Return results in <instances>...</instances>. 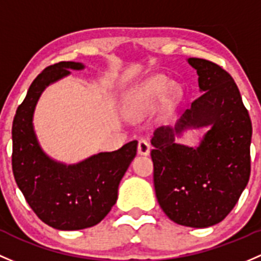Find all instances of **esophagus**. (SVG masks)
Masks as SVG:
<instances>
[{
	"label": "esophagus",
	"mask_w": 261,
	"mask_h": 261,
	"mask_svg": "<svg viewBox=\"0 0 261 261\" xmlns=\"http://www.w3.org/2000/svg\"><path fill=\"white\" fill-rule=\"evenodd\" d=\"M150 152V146L149 143L147 141H144V139H141V141L138 142V153L141 155H148Z\"/></svg>",
	"instance_id": "obj_1"
}]
</instances>
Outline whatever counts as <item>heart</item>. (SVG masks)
Listing matches in <instances>:
<instances>
[{
	"label": "heart",
	"mask_w": 261,
	"mask_h": 261,
	"mask_svg": "<svg viewBox=\"0 0 261 261\" xmlns=\"http://www.w3.org/2000/svg\"><path fill=\"white\" fill-rule=\"evenodd\" d=\"M168 85H170V82L166 76L158 75V76L150 77L128 94L123 104L124 114L129 118H142L154 111L165 96ZM174 93H176V89L171 88L166 103H172Z\"/></svg>",
	"instance_id": "b5f03b06"
}]
</instances>
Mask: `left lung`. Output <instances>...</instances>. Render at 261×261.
<instances>
[{
  "instance_id": "8db88e82",
  "label": "left lung",
  "mask_w": 261,
  "mask_h": 261,
  "mask_svg": "<svg viewBox=\"0 0 261 261\" xmlns=\"http://www.w3.org/2000/svg\"><path fill=\"white\" fill-rule=\"evenodd\" d=\"M187 63L198 75L202 95L174 127L154 130L153 181L155 197L173 222L203 229L221 222L250 177L251 120L229 72L205 59ZM207 127L193 147L178 144L185 131Z\"/></svg>"
}]
</instances>
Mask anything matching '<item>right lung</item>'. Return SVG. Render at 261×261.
Masks as SVG:
<instances>
[{
	"label": "right lung",
	"instance_id": "1",
	"mask_svg": "<svg viewBox=\"0 0 261 261\" xmlns=\"http://www.w3.org/2000/svg\"><path fill=\"white\" fill-rule=\"evenodd\" d=\"M83 63L61 61L47 66L32 82L12 124V171L18 189L41 221L63 231L99 224L118 198V187L137 154L132 141L113 152H100L77 163L51 158L34 127L37 101L47 87L84 70Z\"/></svg>",
	"mask_w": 261,
	"mask_h": 261
}]
</instances>
